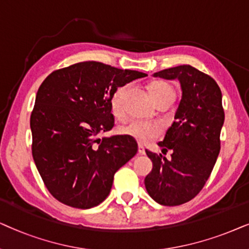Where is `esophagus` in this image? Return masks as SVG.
<instances>
[{
    "instance_id": "esophagus-1",
    "label": "esophagus",
    "mask_w": 249,
    "mask_h": 249,
    "mask_svg": "<svg viewBox=\"0 0 249 249\" xmlns=\"http://www.w3.org/2000/svg\"><path fill=\"white\" fill-rule=\"evenodd\" d=\"M138 154H139V155H145V150H144V148L142 147V145H139V148H138Z\"/></svg>"
}]
</instances>
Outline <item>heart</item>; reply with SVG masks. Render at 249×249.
I'll use <instances>...</instances> for the list:
<instances>
[{"instance_id": "heart-1", "label": "heart", "mask_w": 249, "mask_h": 249, "mask_svg": "<svg viewBox=\"0 0 249 249\" xmlns=\"http://www.w3.org/2000/svg\"><path fill=\"white\" fill-rule=\"evenodd\" d=\"M150 93L152 99L157 100L159 98L172 95L174 98V90L171 84L166 82H155L150 86ZM125 95V88H119L111 98V110L116 116H119L123 111V100ZM119 132L125 137L134 139L140 143H148L160 135V127L156 123L132 121L128 124L119 128Z\"/></svg>"}]
</instances>
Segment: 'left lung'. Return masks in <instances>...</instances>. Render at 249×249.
I'll return each mask as SVG.
<instances>
[{
  "label": "left lung",
  "mask_w": 249,
  "mask_h": 249,
  "mask_svg": "<svg viewBox=\"0 0 249 249\" xmlns=\"http://www.w3.org/2000/svg\"><path fill=\"white\" fill-rule=\"evenodd\" d=\"M154 76L178 79L182 98L175 121L158 143L163 154L171 151V158L145 150L152 170L144 185L158 204L178 206L199 194L216 163L224 123L222 93L211 76L190 65L164 69Z\"/></svg>",
  "instance_id": "8db88e82"
}]
</instances>
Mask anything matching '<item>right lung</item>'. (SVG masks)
Returning a JSON list of instances; mask_svg holds the SVG:
<instances>
[{
  "label": "right lung",
  "mask_w": 249,
  "mask_h": 249,
  "mask_svg": "<svg viewBox=\"0 0 249 249\" xmlns=\"http://www.w3.org/2000/svg\"><path fill=\"white\" fill-rule=\"evenodd\" d=\"M144 72L84 61L51 72L39 86L31 115L32 154L50 194L75 208L98 206L114 175L137 155L125 135L97 139L114 127L111 98Z\"/></svg>",
  "instance_id": "add662e5"
}]
</instances>
